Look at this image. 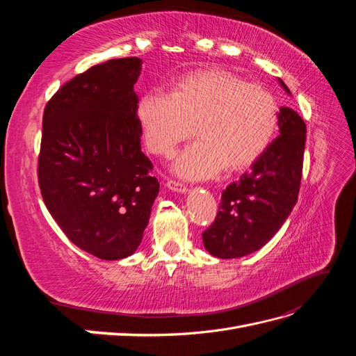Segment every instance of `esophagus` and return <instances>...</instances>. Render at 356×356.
Masks as SVG:
<instances>
[{
	"label": "esophagus",
	"mask_w": 356,
	"mask_h": 356,
	"mask_svg": "<svg viewBox=\"0 0 356 356\" xmlns=\"http://www.w3.org/2000/svg\"><path fill=\"white\" fill-rule=\"evenodd\" d=\"M166 187H168L169 190H172V191L181 193V195H182V193H187V186L182 184V182H179V181H177V179H168Z\"/></svg>",
	"instance_id": "obj_1"
}]
</instances>
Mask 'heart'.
<instances>
[{
  "mask_svg": "<svg viewBox=\"0 0 356 356\" xmlns=\"http://www.w3.org/2000/svg\"><path fill=\"white\" fill-rule=\"evenodd\" d=\"M136 113L147 148L161 157L174 156L196 126L199 139L175 163L178 174L188 179L215 177L225 166H251L277 129L272 92L224 70L188 72L170 93L148 92Z\"/></svg>",
  "mask_w": 356,
  "mask_h": 356,
  "instance_id": "b5f03b06",
  "label": "heart"
}]
</instances>
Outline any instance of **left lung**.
Returning a JSON list of instances; mask_svg holds the SVG:
<instances>
[{
	"label": "left lung",
	"mask_w": 356,
	"mask_h": 356,
	"mask_svg": "<svg viewBox=\"0 0 356 356\" xmlns=\"http://www.w3.org/2000/svg\"><path fill=\"white\" fill-rule=\"evenodd\" d=\"M284 90L291 95L282 80ZM279 135L239 181L222 191L217 218L202 233L208 252L238 258L255 252L282 227L297 203L306 143V124L281 106Z\"/></svg>",
	"instance_id": "left-lung-1"
}]
</instances>
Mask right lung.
<instances>
[{"instance_id": "1", "label": "right lung", "mask_w": 356, "mask_h": 356, "mask_svg": "<svg viewBox=\"0 0 356 356\" xmlns=\"http://www.w3.org/2000/svg\"><path fill=\"white\" fill-rule=\"evenodd\" d=\"M141 65L111 59L75 75L42 115V200L67 238L101 260L136 251L159 195L136 115Z\"/></svg>"}]
</instances>
